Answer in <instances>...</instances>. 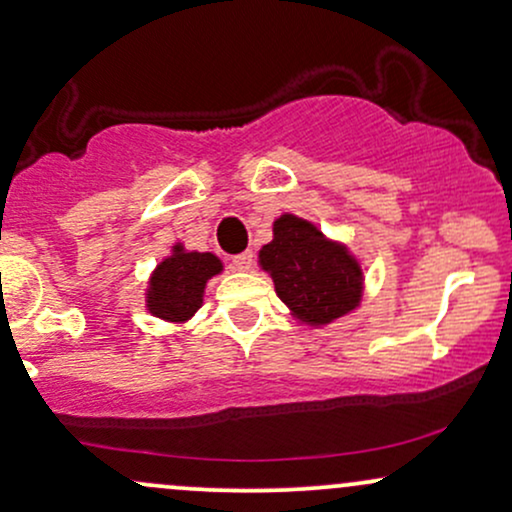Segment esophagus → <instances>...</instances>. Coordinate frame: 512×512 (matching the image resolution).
I'll use <instances>...</instances> for the list:
<instances>
[{
    "mask_svg": "<svg viewBox=\"0 0 512 512\" xmlns=\"http://www.w3.org/2000/svg\"><path fill=\"white\" fill-rule=\"evenodd\" d=\"M252 262H255V252L252 250H245L233 257V267H236L238 272H248V269H252Z\"/></svg>",
    "mask_w": 512,
    "mask_h": 512,
    "instance_id": "34e87169",
    "label": "esophagus"
}]
</instances>
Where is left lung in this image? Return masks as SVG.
Here are the masks:
<instances>
[{"mask_svg":"<svg viewBox=\"0 0 512 512\" xmlns=\"http://www.w3.org/2000/svg\"><path fill=\"white\" fill-rule=\"evenodd\" d=\"M260 267L272 276L276 296L310 327L330 325L358 308L363 269L342 243L293 214L274 221L272 243L262 245Z\"/></svg>","mask_w":512,"mask_h":512,"instance_id":"obj_1","label":"left lung"}]
</instances>
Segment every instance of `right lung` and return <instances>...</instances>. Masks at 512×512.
Instances as JSON below:
<instances>
[{"instance_id": "add662e5", "label": "right lung", "mask_w": 512, "mask_h": 512, "mask_svg": "<svg viewBox=\"0 0 512 512\" xmlns=\"http://www.w3.org/2000/svg\"><path fill=\"white\" fill-rule=\"evenodd\" d=\"M221 272L223 264L216 255L187 252L182 243H175L173 252L151 274L146 310L161 320L182 325L202 308L207 281Z\"/></svg>"}]
</instances>
